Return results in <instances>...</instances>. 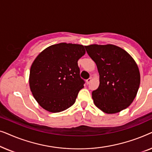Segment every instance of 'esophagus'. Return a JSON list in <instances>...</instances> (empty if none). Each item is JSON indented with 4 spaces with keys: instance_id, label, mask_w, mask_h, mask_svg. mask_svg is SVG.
<instances>
[{
    "instance_id": "obj_1",
    "label": "esophagus",
    "mask_w": 152,
    "mask_h": 152,
    "mask_svg": "<svg viewBox=\"0 0 152 152\" xmlns=\"http://www.w3.org/2000/svg\"><path fill=\"white\" fill-rule=\"evenodd\" d=\"M91 82V78H88V80H86V84L88 85V84H90Z\"/></svg>"
}]
</instances>
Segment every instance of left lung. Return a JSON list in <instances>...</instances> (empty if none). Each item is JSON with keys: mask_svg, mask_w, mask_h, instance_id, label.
Here are the masks:
<instances>
[{"mask_svg": "<svg viewBox=\"0 0 152 152\" xmlns=\"http://www.w3.org/2000/svg\"><path fill=\"white\" fill-rule=\"evenodd\" d=\"M85 48L99 75L98 88L92 93L95 105L108 114L126 109L136 97L140 83L135 60L115 45L92 44Z\"/></svg>", "mask_w": 152, "mask_h": 152, "instance_id": "left-lung-1", "label": "left lung"}]
</instances>
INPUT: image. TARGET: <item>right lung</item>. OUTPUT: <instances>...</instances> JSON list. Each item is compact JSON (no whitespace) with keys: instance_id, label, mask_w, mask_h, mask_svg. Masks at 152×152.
Masks as SVG:
<instances>
[{"instance_id":"right-lung-1","label":"right lung","mask_w":152,"mask_h":152,"mask_svg":"<svg viewBox=\"0 0 152 152\" xmlns=\"http://www.w3.org/2000/svg\"><path fill=\"white\" fill-rule=\"evenodd\" d=\"M86 53L84 46L60 43L48 47L32 64L29 77L34 99L43 109L58 113L73 105L84 88L77 61Z\"/></svg>"}]
</instances>
